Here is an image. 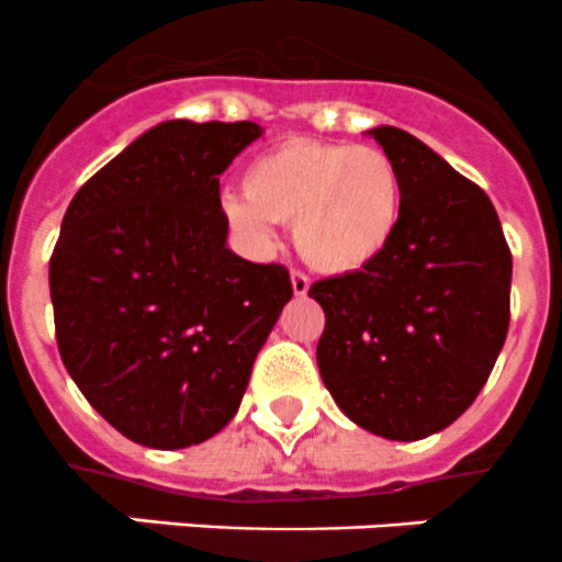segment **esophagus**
<instances>
[{"label": "esophagus", "mask_w": 562, "mask_h": 562, "mask_svg": "<svg viewBox=\"0 0 562 562\" xmlns=\"http://www.w3.org/2000/svg\"><path fill=\"white\" fill-rule=\"evenodd\" d=\"M308 286H311V279L305 273H300V270H292V289L297 297H305L308 294Z\"/></svg>", "instance_id": "esophagus-1"}]
</instances>
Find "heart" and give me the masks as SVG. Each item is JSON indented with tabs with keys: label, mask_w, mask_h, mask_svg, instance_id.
<instances>
[{
	"label": "heart",
	"mask_w": 562,
	"mask_h": 562,
	"mask_svg": "<svg viewBox=\"0 0 562 562\" xmlns=\"http://www.w3.org/2000/svg\"><path fill=\"white\" fill-rule=\"evenodd\" d=\"M404 186L380 147L286 138L243 171V196H226L237 232L270 240V221L292 224V240L311 268L358 273L385 254L402 221Z\"/></svg>",
	"instance_id": "1"
}]
</instances>
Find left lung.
<instances>
[{
	"instance_id": "8db88e82",
	"label": "left lung",
	"mask_w": 562,
	"mask_h": 562,
	"mask_svg": "<svg viewBox=\"0 0 562 562\" xmlns=\"http://www.w3.org/2000/svg\"><path fill=\"white\" fill-rule=\"evenodd\" d=\"M369 133L402 175V221L369 268L311 283L325 311L316 363L349 420L424 440L492 374L510 319V248L475 182L407 131Z\"/></svg>"
}]
</instances>
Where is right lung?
Here are the masks:
<instances>
[{"instance_id": "obj_1", "label": "right lung", "mask_w": 562, "mask_h": 562, "mask_svg": "<svg viewBox=\"0 0 562 562\" xmlns=\"http://www.w3.org/2000/svg\"><path fill=\"white\" fill-rule=\"evenodd\" d=\"M254 122L149 127L79 188L48 265L63 363L127 440L160 451L218 435L292 297L283 265L226 248L218 175Z\"/></svg>"}]
</instances>
